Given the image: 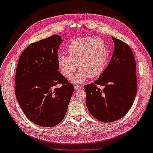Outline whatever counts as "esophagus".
I'll use <instances>...</instances> for the list:
<instances>
[{
    "label": "esophagus",
    "instance_id": "obj_1",
    "mask_svg": "<svg viewBox=\"0 0 153 153\" xmlns=\"http://www.w3.org/2000/svg\"><path fill=\"white\" fill-rule=\"evenodd\" d=\"M74 88H75V89H76V91H77V90H79V89H82V87L80 86V85H74Z\"/></svg>",
    "mask_w": 153,
    "mask_h": 153
}]
</instances>
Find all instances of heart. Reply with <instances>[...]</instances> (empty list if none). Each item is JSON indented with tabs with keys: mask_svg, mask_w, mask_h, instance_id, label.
I'll list each match as a JSON object with an SVG mask.
<instances>
[{
	"mask_svg": "<svg viewBox=\"0 0 153 153\" xmlns=\"http://www.w3.org/2000/svg\"><path fill=\"white\" fill-rule=\"evenodd\" d=\"M68 51L69 56L60 54L58 56V66L66 77L71 76L77 67L80 68L71 77L74 83H82L88 77L99 76L105 69L108 51L106 44L100 39L76 38L68 45Z\"/></svg>",
	"mask_w": 153,
	"mask_h": 153,
	"instance_id": "obj_1",
	"label": "heart"
}]
</instances>
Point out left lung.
<instances>
[{
	"label": "left lung",
	"instance_id": "8db88e82",
	"mask_svg": "<svg viewBox=\"0 0 153 153\" xmlns=\"http://www.w3.org/2000/svg\"><path fill=\"white\" fill-rule=\"evenodd\" d=\"M114 43L108 66L93 83L84 86L87 109L102 122H114L124 116L137 93V76L134 55L124 42L112 37ZM104 86L101 90L97 87Z\"/></svg>",
	"mask_w": 153,
	"mask_h": 153
}]
</instances>
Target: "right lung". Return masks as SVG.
<instances>
[{"label":"right lung","instance_id":"right-lung-1","mask_svg":"<svg viewBox=\"0 0 153 153\" xmlns=\"http://www.w3.org/2000/svg\"><path fill=\"white\" fill-rule=\"evenodd\" d=\"M62 42L54 35L31 43L19 58L16 97L23 112L38 126L53 127L64 118L74 87L58 71V51ZM61 84L60 88L56 85Z\"/></svg>","mask_w":153,"mask_h":153}]
</instances>
